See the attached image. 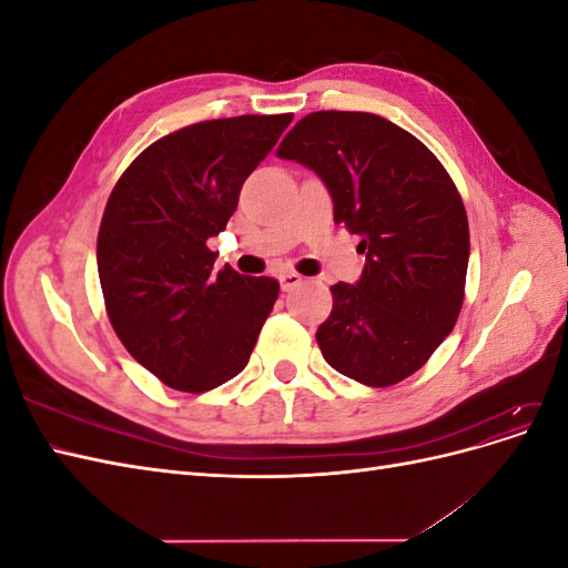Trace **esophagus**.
Listing matches in <instances>:
<instances>
[{
    "instance_id": "34e87169",
    "label": "esophagus",
    "mask_w": 568,
    "mask_h": 568,
    "mask_svg": "<svg viewBox=\"0 0 568 568\" xmlns=\"http://www.w3.org/2000/svg\"><path fill=\"white\" fill-rule=\"evenodd\" d=\"M301 282H303V277H301L298 272H282V274H280V284H282L284 291L296 288Z\"/></svg>"
}]
</instances>
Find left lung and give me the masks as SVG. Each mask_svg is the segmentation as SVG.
Listing matches in <instances>:
<instances>
[{"instance_id":"1","label":"left lung","mask_w":568,"mask_h":568,"mask_svg":"<svg viewBox=\"0 0 568 568\" xmlns=\"http://www.w3.org/2000/svg\"><path fill=\"white\" fill-rule=\"evenodd\" d=\"M324 180L334 222L367 253L363 280L338 282L315 334L336 372L384 388L428 363L453 332L469 265V222L448 170L415 134L363 111H315L277 149Z\"/></svg>"}]
</instances>
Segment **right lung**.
I'll return each instance as SVG.
<instances>
[{
  "instance_id": "add662e5",
  "label": "right lung",
  "mask_w": 568,
  "mask_h": 568,
  "mask_svg": "<svg viewBox=\"0 0 568 568\" xmlns=\"http://www.w3.org/2000/svg\"><path fill=\"white\" fill-rule=\"evenodd\" d=\"M294 113L203 120L146 146L115 182L97 236L106 315L165 386L203 393L248 357L280 296L272 277L213 270L239 192Z\"/></svg>"
}]
</instances>
